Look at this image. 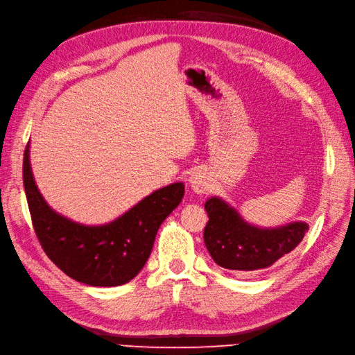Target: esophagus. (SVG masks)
<instances>
[{
    "label": "esophagus",
    "mask_w": 355,
    "mask_h": 355,
    "mask_svg": "<svg viewBox=\"0 0 355 355\" xmlns=\"http://www.w3.org/2000/svg\"><path fill=\"white\" fill-rule=\"evenodd\" d=\"M190 185H191L194 193H198V194L207 193L209 188V178L207 176V173L205 171L194 170L190 176Z\"/></svg>",
    "instance_id": "34e87169"
}]
</instances>
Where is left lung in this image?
Instances as JSON below:
<instances>
[{"label": "left lung", "instance_id": "1", "mask_svg": "<svg viewBox=\"0 0 355 355\" xmlns=\"http://www.w3.org/2000/svg\"><path fill=\"white\" fill-rule=\"evenodd\" d=\"M208 223L203 240L209 255L230 270H261L290 254L309 231L304 222L288 223L275 230H261L244 222L240 214L218 198L205 203Z\"/></svg>", "mask_w": 355, "mask_h": 355}]
</instances>
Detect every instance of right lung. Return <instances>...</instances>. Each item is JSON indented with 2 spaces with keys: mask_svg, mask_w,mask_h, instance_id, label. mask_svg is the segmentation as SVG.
<instances>
[{
  "mask_svg": "<svg viewBox=\"0 0 355 355\" xmlns=\"http://www.w3.org/2000/svg\"><path fill=\"white\" fill-rule=\"evenodd\" d=\"M24 188L31 223L44 252L59 269L83 284L115 287L133 279L150 257L156 232L184 198V184L147 196L103 226H85L53 211L31 175L28 144L24 150Z\"/></svg>",
  "mask_w": 355,
  "mask_h": 355,
  "instance_id": "1",
  "label": "right lung"
}]
</instances>
